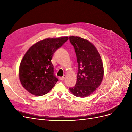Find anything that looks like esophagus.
Returning <instances> with one entry per match:
<instances>
[{
  "label": "esophagus",
  "instance_id": "1",
  "mask_svg": "<svg viewBox=\"0 0 132 132\" xmlns=\"http://www.w3.org/2000/svg\"><path fill=\"white\" fill-rule=\"evenodd\" d=\"M65 78H66V75H63V77H59V79L60 80H61V81H62V80H64Z\"/></svg>",
  "mask_w": 132,
  "mask_h": 132
}]
</instances>
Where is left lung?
Instances as JSON below:
<instances>
[{
  "label": "left lung",
  "instance_id": "left-lung-1",
  "mask_svg": "<svg viewBox=\"0 0 132 132\" xmlns=\"http://www.w3.org/2000/svg\"><path fill=\"white\" fill-rule=\"evenodd\" d=\"M70 40L77 55L78 71L77 84L69 89L75 96L86 97L101 84L104 76L103 61L97 49L88 40L72 36Z\"/></svg>",
  "mask_w": 132,
  "mask_h": 132
}]
</instances>
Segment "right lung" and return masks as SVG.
Instances as JSON below:
<instances>
[{
  "mask_svg": "<svg viewBox=\"0 0 132 132\" xmlns=\"http://www.w3.org/2000/svg\"><path fill=\"white\" fill-rule=\"evenodd\" d=\"M68 39L67 36L37 42L26 52L20 62L19 75L22 87L36 96L49 92L58 81L51 59L55 51Z\"/></svg>",
  "mask_w": 132,
  "mask_h": 132,
  "instance_id": "obj_1",
  "label": "right lung"
}]
</instances>
